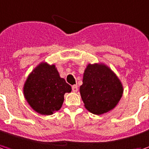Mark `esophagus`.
<instances>
[{
  "mask_svg": "<svg viewBox=\"0 0 149 149\" xmlns=\"http://www.w3.org/2000/svg\"><path fill=\"white\" fill-rule=\"evenodd\" d=\"M72 92L73 93H77V91H78V87L77 85H73L72 87Z\"/></svg>",
  "mask_w": 149,
  "mask_h": 149,
  "instance_id": "obj_1",
  "label": "esophagus"
}]
</instances>
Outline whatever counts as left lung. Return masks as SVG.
Wrapping results in <instances>:
<instances>
[{
	"instance_id": "obj_1",
	"label": "left lung",
	"mask_w": 149,
	"mask_h": 149,
	"mask_svg": "<svg viewBox=\"0 0 149 149\" xmlns=\"http://www.w3.org/2000/svg\"><path fill=\"white\" fill-rule=\"evenodd\" d=\"M80 94L86 109L101 115L118 105L123 87L115 72L104 63L87 64L84 70Z\"/></svg>"
}]
</instances>
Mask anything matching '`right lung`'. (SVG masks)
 <instances>
[{
    "instance_id": "add662e5",
    "label": "right lung",
    "mask_w": 149,
    "mask_h": 149,
    "mask_svg": "<svg viewBox=\"0 0 149 149\" xmlns=\"http://www.w3.org/2000/svg\"><path fill=\"white\" fill-rule=\"evenodd\" d=\"M72 87L60 77L54 64L39 63L28 75L23 86V94L31 107L42 115H52L60 110L64 94Z\"/></svg>"
}]
</instances>
